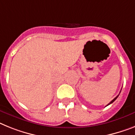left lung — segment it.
Wrapping results in <instances>:
<instances>
[{"mask_svg": "<svg viewBox=\"0 0 135 135\" xmlns=\"http://www.w3.org/2000/svg\"><path fill=\"white\" fill-rule=\"evenodd\" d=\"M120 92H121V91H120ZM119 95H117V96H116V97H115V98H114V99H113V100H112V101H110V102H109V104H107V106L109 105V104H111V103H113V102H114V101L116 99H117V97H118V96H119Z\"/></svg>", "mask_w": 135, "mask_h": 135, "instance_id": "8db88e82", "label": "left lung"}]
</instances>
